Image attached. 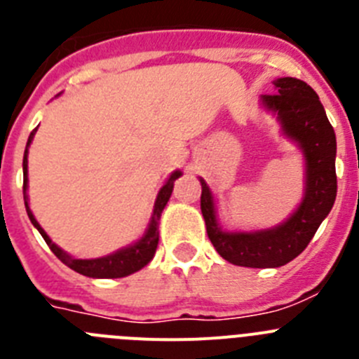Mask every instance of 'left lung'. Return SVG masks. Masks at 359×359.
<instances>
[{
  "mask_svg": "<svg viewBox=\"0 0 359 359\" xmlns=\"http://www.w3.org/2000/svg\"><path fill=\"white\" fill-rule=\"evenodd\" d=\"M276 94L262 96V104L278 115L283 133L301 147L306 162V183L301 205L283 224L259 231H224L219 226L210 187L201 182V212L215 251L240 267H281L308 248L337 199V137L317 92L297 78L274 80Z\"/></svg>",
  "mask_w": 359,
  "mask_h": 359,
  "instance_id": "obj_1",
  "label": "left lung"
}]
</instances>
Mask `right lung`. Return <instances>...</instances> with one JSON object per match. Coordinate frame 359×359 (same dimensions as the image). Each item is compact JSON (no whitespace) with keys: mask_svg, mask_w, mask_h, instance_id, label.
I'll list each match as a JSON object with an SVG mask.
<instances>
[{"mask_svg":"<svg viewBox=\"0 0 359 359\" xmlns=\"http://www.w3.org/2000/svg\"><path fill=\"white\" fill-rule=\"evenodd\" d=\"M37 131L35 128L28 137V142H26V149H25V158H22V194H25V206H26V213H28L29 220H32V224L39 229V233L42 235V238L46 240V244L49 245L55 256L60 259L62 263H65L69 269L72 271H76L78 274H83L87 278H103V279H114V278H124V276H130L133 272L140 271L142 267H146L147 263L153 259L154 252H156V245H158V222H160V217H162L163 208H165L167 201H169L170 194H172L174 189V182H176L177 177L182 176L180 170H174L170 174V177L165 182V185L160 189L156 196V201H154V208H153V215H151L149 226H147L146 233L140 240H137L135 244L128 245V248L119 249V251L111 252V255L103 256V258H92V259H80V258H72L71 255H67L65 251H62L57 244H53L51 238L46 235L44 229L41 228L37 220H35L34 213L29 210L28 206V147L34 140V135Z\"/></svg>","mask_w":359,"mask_h":359,"instance_id":"obj_1","label":"right lung"}]
</instances>
